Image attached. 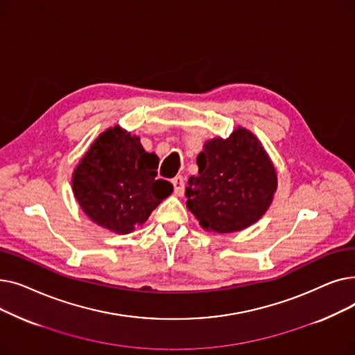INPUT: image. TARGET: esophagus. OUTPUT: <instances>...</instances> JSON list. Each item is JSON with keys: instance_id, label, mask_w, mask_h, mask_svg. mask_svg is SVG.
<instances>
[{"instance_id": "esophagus-1", "label": "esophagus", "mask_w": 355, "mask_h": 355, "mask_svg": "<svg viewBox=\"0 0 355 355\" xmlns=\"http://www.w3.org/2000/svg\"><path fill=\"white\" fill-rule=\"evenodd\" d=\"M173 185H174V191L177 196H182L184 194V178L181 175H177L175 178L171 180Z\"/></svg>"}]
</instances>
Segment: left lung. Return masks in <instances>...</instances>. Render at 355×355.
<instances>
[{
	"mask_svg": "<svg viewBox=\"0 0 355 355\" xmlns=\"http://www.w3.org/2000/svg\"><path fill=\"white\" fill-rule=\"evenodd\" d=\"M198 175L185 187L187 209L213 233L241 232L260 220L277 189L276 168L257 137L237 126L229 138L204 142Z\"/></svg>",
	"mask_w": 355,
	"mask_h": 355,
	"instance_id": "8db88e82",
	"label": "left lung"
}]
</instances>
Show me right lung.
<instances>
[{
  "instance_id": "add662e5",
  "label": "right lung",
  "mask_w": 355,
  "mask_h": 355,
  "mask_svg": "<svg viewBox=\"0 0 355 355\" xmlns=\"http://www.w3.org/2000/svg\"><path fill=\"white\" fill-rule=\"evenodd\" d=\"M158 157L141 138L115 125L93 141L71 174V190L98 226L126 234L142 226L173 184L157 180Z\"/></svg>"
}]
</instances>
